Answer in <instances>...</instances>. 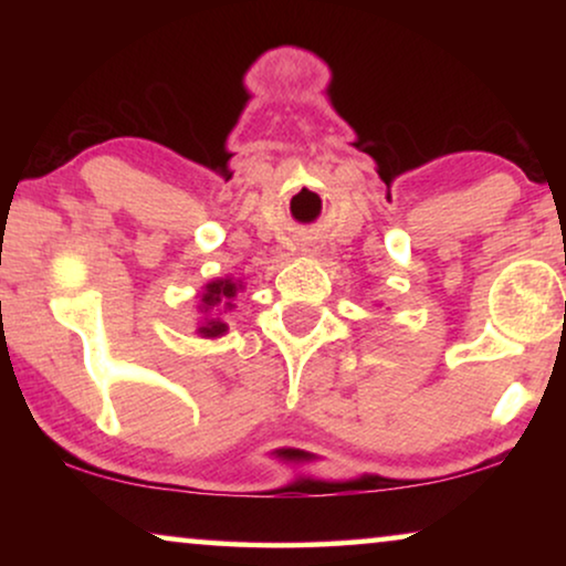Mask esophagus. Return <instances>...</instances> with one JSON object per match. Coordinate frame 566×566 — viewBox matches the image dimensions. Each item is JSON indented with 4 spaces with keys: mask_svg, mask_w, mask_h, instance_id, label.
I'll return each mask as SVG.
<instances>
[{
    "mask_svg": "<svg viewBox=\"0 0 566 566\" xmlns=\"http://www.w3.org/2000/svg\"><path fill=\"white\" fill-rule=\"evenodd\" d=\"M306 252H316V247L312 244V247H308V250H306Z\"/></svg>",
    "mask_w": 566,
    "mask_h": 566,
    "instance_id": "34e87169",
    "label": "esophagus"
}]
</instances>
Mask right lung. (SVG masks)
I'll return each mask as SVG.
<instances>
[{"mask_svg": "<svg viewBox=\"0 0 566 566\" xmlns=\"http://www.w3.org/2000/svg\"><path fill=\"white\" fill-rule=\"evenodd\" d=\"M237 291H242V283L231 281V277H219V281L206 283L203 293H200V308H203V312H223V314H227V312H231V308H234L231 301H234ZM227 329H229L227 322H223L221 316H208V319L198 327V335L213 339V337L227 335Z\"/></svg>", "mask_w": 566, "mask_h": 566, "instance_id": "1", "label": "right lung"}]
</instances>
